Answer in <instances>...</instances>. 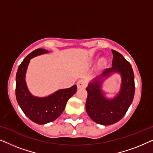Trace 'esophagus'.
<instances>
[{"label": "esophagus", "instance_id": "34e87169", "mask_svg": "<svg viewBox=\"0 0 153 153\" xmlns=\"http://www.w3.org/2000/svg\"><path fill=\"white\" fill-rule=\"evenodd\" d=\"M77 87L78 88H85L86 87V81L84 80V79H81L79 80L78 82H77Z\"/></svg>", "mask_w": 153, "mask_h": 153}]
</instances>
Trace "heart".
Masks as SVG:
<instances>
[{
  "label": "heart",
  "mask_w": 153,
  "mask_h": 153,
  "mask_svg": "<svg viewBox=\"0 0 153 153\" xmlns=\"http://www.w3.org/2000/svg\"><path fill=\"white\" fill-rule=\"evenodd\" d=\"M106 63V60L104 59H102L100 60V65H105Z\"/></svg>",
  "instance_id": "b5f03b06"
}]
</instances>
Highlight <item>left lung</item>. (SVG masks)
Returning a JSON list of instances; mask_svg holds the SVG:
<instances>
[{
    "instance_id": "obj_1",
    "label": "left lung",
    "mask_w": 153,
    "mask_h": 153,
    "mask_svg": "<svg viewBox=\"0 0 153 153\" xmlns=\"http://www.w3.org/2000/svg\"><path fill=\"white\" fill-rule=\"evenodd\" d=\"M111 51L114 56L112 68L106 69L86 88L87 114L94 122L103 125L114 124L124 117L133 101L135 92L134 74L131 64L119 52ZM115 72L119 73L122 77L121 90L116 97L108 99L101 89L102 79Z\"/></svg>"
}]
</instances>
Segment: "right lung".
I'll return each instance as SVG.
<instances>
[{"label": "right lung", "mask_w": 153, "mask_h": 153, "mask_svg": "<svg viewBox=\"0 0 153 153\" xmlns=\"http://www.w3.org/2000/svg\"><path fill=\"white\" fill-rule=\"evenodd\" d=\"M49 53L47 50L37 49L29 53L19 66L16 75V98L19 105L28 118L37 124L44 125L57 119L65 108L68 100L76 93L77 86L60 89L47 97L33 96L27 88L26 73L31 58Z\"/></svg>", "instance_id": "obj_1"}]
</instances>
